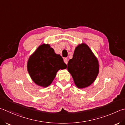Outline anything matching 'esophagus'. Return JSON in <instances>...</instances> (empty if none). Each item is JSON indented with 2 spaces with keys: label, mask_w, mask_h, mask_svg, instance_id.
I'll use <instances>...</instances> for the list:
<instances>
[{
  "label": "esophagus",
  "mask_w": 125,
  "mask_h": 125,
  "mask_svg": "<svg viewBox=\"0 0 125 125\" xmlns=\"http://www.w3.org/2000/svg\"><path fill=\"white\" fill-rule=\"evenodd\" d=\"M64 63H65V64H68V60L67 59V58H64Z\"/></svg>",
  "instance_id": "34e87169"
}]
</instances>
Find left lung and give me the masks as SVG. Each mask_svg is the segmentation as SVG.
<instances>
[{
    "label": "left lung",
    "mask_w": 125,
    "mask_h": 125,
    "mask_svg": "<svg viewBox=\"0 0 125 125\" xmlns=\"http://www.w3.org/2000/svg\"><path fill=\"white\" fill-rule=\"evenodd\" d=\"M67 69L79 89L89 87L96 80L99 72L97 57L87 44H79L75 49L72 59L68 63Z\"/></svg>",
    "instance_id": "obj_1"
}]
</instances>
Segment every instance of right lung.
I'll use <instances>...</instances> for the list:
<instances>
[{"mask_svg":"<svg viewBox=\"0 0 125 125\" xmlns=\"http://www.w3.org/2000/svg\"><path fill=\"white\" fill-rule=\"evenodd\" d=\"M66 68L67 64L62 57L56 54L49 44L39 46L27 62V69L31 79L38 86L44 88L51 84L58 70Z\"/></svg>","mask_w":125,"mask_h":125,"instance_id":"obj_1","label":"right lung"}]
</instances>
